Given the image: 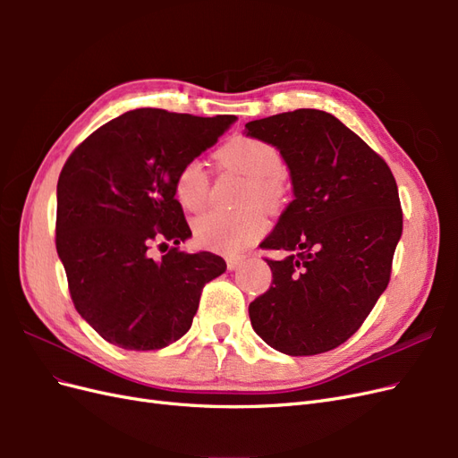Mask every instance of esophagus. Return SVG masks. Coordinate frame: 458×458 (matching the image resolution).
I'll return each mask as SVG.
<instances>
[{"mask_svg": "<svg viewBox=\"0 0 458 458\" xmlns=\"http://www.w3.org/2000/svg\"><path fill=\"white\" fill-rule=\"evenodd\" d=\"M242 263V258H227V269L229 271H233V269H237L239 266Z\"/></svg>", "mask_w": 458, "mask_h": 458, "instance_id": "1", "label": "esophagus"}]
</instances>
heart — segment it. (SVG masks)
<instances>
[{"label":"heart","mask_w":458,"mask_h":458,"mask_svg":"<svg viewBox=\"0 0 458 458\" xmlns=\"http://www.w3.org/2000/svg\"><path fill=\"white\" fill-rule=\"evenodd\" d=\"M219 162L227 170L237 172L248 179L242 204L244 210L208 212L195 219L192 233L200 246L221 254H239L254 244L267 227L259 204L266 210L281 208L286 197L284 162L281 152L271 143L256 137L239 135L219 150ZM210 183L200 160H187L174 175V195L187 212H200L208 204Z\"/></svg>","instance_id":"1"}]
</instances>
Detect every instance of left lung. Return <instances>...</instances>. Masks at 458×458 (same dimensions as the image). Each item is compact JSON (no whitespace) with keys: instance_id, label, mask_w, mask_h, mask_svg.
Wrapping results in <instances>:
<instances>
[{"instance_id":"1","label":"left lung","mask_w":458,"mask_h":458,"mask_svg":"<svg viewBox=\"0 0 458 458\" xmlns=\"http://www.w3.org/2000/svg\"><path fill=\"white\" fill-rule=\"evenodd\" d=\"M246 135L281 152L294 191L259 244L288 256L266 259L273 283L248 308L252 328L286 355L335 350L355 335L390 283L403 231L394 174L325 110L252 120Z\"/></svg>"}]
</instances>
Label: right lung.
I'll use <instances>...</instances> for the list:
<instances>
[{
	"label": "right lung",
	"mask_w": 458,
	"mask_h": 458,
	"mask_svg": "<svg viewBox=\"0 0 458 458\" xmlns=\"http://www.w3.org/2000/svg\"><path fill=\"white\" fill-rule=\"evenodd\" d=\"M237 120L135 108L106 122L68 157L57 183V254L76 311L123 350H160L182 338L202 288L225 259L177 248L191 237L174 195L179 165ZM152 243L174 246L152 259Z\"/></svg>",
	"instance_id": "obj_1"
}]
</instances>
